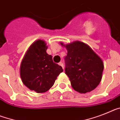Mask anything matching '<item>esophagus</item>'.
<instances>
[{"instance_id": "obj_1", "label": "esophagus", "mask_w": 120, "mask_h": 120, "mask_svg": "<svg viewBox=\"0 0 120 120\" xmlns=\"http://www.w3.org/2000/svg\"><path fill=\"white\" fill-rule=\"evenodd\" d=\"M58 65H60V66H62V68H63H63H64V67H63V63H62V62H60V63H58Z\"/></svg>"}]
</instances>
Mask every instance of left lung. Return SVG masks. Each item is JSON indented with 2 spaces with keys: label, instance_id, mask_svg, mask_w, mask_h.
Returning a JSON list of instances; mask_svg holds the SVG:
<instances>
[{
  "label": "left lung",
  "instance_id": "8db88e82",
  "mask_svg": "<svg viewBox=\"0 0 120 120\" xmlns=\"http://www.w3.org/2000/svg\"><path fill=\"white\" fill-rule=\"evenodd\" d=\"M67 50L65 73L72 88L80 93L90 92L102 79L104 63L88 45L75 41L67 45L60 42Z\"/></svg>",
  "mask_w": 120,
  "mask_h": 120
}]
</instances>
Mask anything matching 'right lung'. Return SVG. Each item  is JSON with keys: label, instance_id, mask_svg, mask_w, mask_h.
<instances>
[{"label": "right lung", "instance_id": "add662e5", "mask_svg": "<svg viewBox=\"0 0 120 120\" xmlns=\"http://www.w3.org/2000/svg\"><path fill=\"white\" fill-rule=\"evenodd\" d=\"M47 44L38 40L32 43L23 57L20 65L22 82L30 90L38 93L48 91L53 86L63 69L52 60L46 52Z\"/></svg>", "mask_w": 120, "mask_h": 120}]
</instances>
